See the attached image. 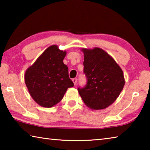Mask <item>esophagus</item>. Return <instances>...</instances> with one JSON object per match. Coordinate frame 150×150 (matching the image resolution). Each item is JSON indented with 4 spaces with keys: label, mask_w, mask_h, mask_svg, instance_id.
<instances>
[{
    "label": "esophagus",
    "mask_w": 150,
    "mask_h": 150,
    "mask_svg": "<svg viewBox=\"0 0 150 150\" xmlns=\"http://www.w3.org/2000/svg\"><path fill=\"white\" fill-rule=\"evenodd\" d=\"M72 81H73V83H74L75 85H77V78L73 79Z\"/></svg>",
    "instance_id": "1"
}]
</instances>
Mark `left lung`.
Returning a JSON list of instances; mask_svg holds the SVG:
<instances>
[{
    "label": "left lung",
    "mask_w": 150,
    "mask_h": 150,
    "mask_svg": "<svg viewBox=\"0 0 150 150\" xmlns=\"http://www.w3.org/2000/svg\"><path fill=\"white\" fill-rule=\"evenodd\" d=\"M83 73L87 84L77 90L83 102L95 110L112 104L123 89L125 81L122 70L112 57L100 48L83 49Z\"/></svg>",
    "instance_id": "8db88e82"
}]
</instances>
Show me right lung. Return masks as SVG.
Masks as SVG:
<instances>
[{
	"instance_id": "obj_1",
	"label": "right lung",
	"mask_w": 150,
	"mask_h": 150,
	"mask_svg": "<svg viewBox=\"0 0 150 150\" xmlns=\"http://www.w3.org/2000/svg\"><path fill=\"white\" fill-rule=\"evenodd\" d=\"M65 55L57 45H52L26 70V85L33 99L40 106L52 107L62 100L68 88L74 86L67 66L63 62Z\"/></svg>"
}]
</instances>
